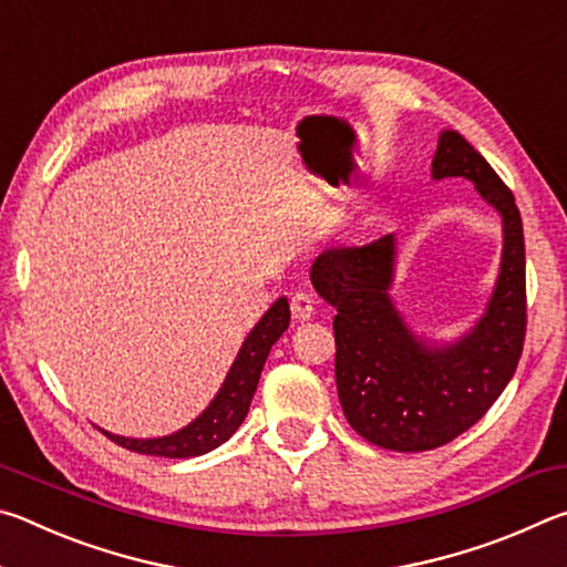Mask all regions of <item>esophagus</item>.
<instances>
[{
    "label": "esophagus",
    "instance_id": "34e87169",
    "mask_svg": "<svg viewBox=\"0 0 567 567\" xmlns=\"http://www.w3.org/2000/svg\"><path fill=\"white\" fill-rule=\"evenodd\" d=\"M290 310H292V318L295 320H310L312 312H315V297L307 295V292H295L292 300H290Z\"/></svg>",
    "mask_w": 567,
    "mask_h": 567
}]
</instances>
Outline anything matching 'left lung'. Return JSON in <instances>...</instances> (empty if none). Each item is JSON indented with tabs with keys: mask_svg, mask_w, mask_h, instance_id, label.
<instances>
[{
	"mask_svg": "<svg viewBox=\"0 0 567 567\" xmlns=\"http://www.w3.org/2000/svg\"><path fill=\"white\" fill-rule=\"evenodd\" d=\"M465 177L503 219L501 272L485 312L453 342L412 332L392 302L398 239L334 247L312 262L310 280L332 320L334 382L344 417L368 443L422 453L447 445L491 410L515 375L525 340V243L513 192L455 130H443L433 179Z\"/></svg>",
	"mask_w": 567,
	"mask_h": 567,
	"instance_id": "8db88e82",
	"label": "left lung"
}]
</instances>
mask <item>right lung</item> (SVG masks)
<instances>
[{
    "label": "right lung",
    "instance_id": "right-lung-1",
    "mask_svg": "<svg viewBox=\"0 0 567 567\" xmlns=\"http://www.w3.org/2000/svg\"><path fill=\"white\" fill-rule=\"evenodd\" d=\"M287 324H290V302H287V297H280V300H275L270 310L262 315L260 322L249 330L243 348H239L233 362V368L227 372L223 388L217 390L213 402H209L189 425L177 430V433L162 437H124L112 435L102 427L97 430H102L112 443L142 455L197 457L209 453V450L227 443V440L235 435V430L243 425L249 402L255 398L257 382H260L267 354H270L272 344L280 340Z\"/></svg>",
    "mask_w": 567,
    "mask_h": 567
}]
</instances>
